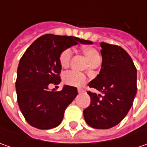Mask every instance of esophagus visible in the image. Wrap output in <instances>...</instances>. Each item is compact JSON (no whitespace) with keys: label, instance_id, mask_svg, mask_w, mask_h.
I'll return each mask as SVG.
<instances>
[{"label":"esophagus","instance_id":"34e87169","mask_svg":"<svg viewBox=\"0 0 147 147\" xmlns=\"http://www.w3.org/2000/svg\"><path fill=\"white\" fill-rule=\"evenodd\" d=\"M78 93H82V92H83V90L82 89H78Z\"/></svg>","mask_w":147,"mask_h":147}]
</instances>
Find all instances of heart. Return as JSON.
Wrapping results in <instances>:
<instances>
[{"label":"heart","instance_id":"1","mask_svg":"<svg viewBox=\"0 0 147 147\" xmlns=\"http://www.w3.org/2000/svg\"><path fill=\"white\" fill-rule=\"evenodd\" d=\"M82 52L87 57L88 61L92 65L99 64L100 57L99 52L96 48L92 47H85L82 48ZM73 57V51L70 48H65L61 51L59 55V64L62 67L66 68L70 64ZM64 81L66 84L74 87H82L87 81V78L84 74L74 70L66 72L64 74Z\"/></svg>","mask_w":147,"mask_h":147}]
</instances>
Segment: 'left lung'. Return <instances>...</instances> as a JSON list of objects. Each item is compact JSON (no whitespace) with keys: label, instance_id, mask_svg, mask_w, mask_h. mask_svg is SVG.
Masks as SVG:
<instances>
[{"label":"left lung","instance_id":"8db88e82","mask_svg":"<svg viewBox=\"0 0 147 147\" xmlns=\"http://www.w3.org/2000/svg\"><path fill=\"white\" fill-rule=\"evenodd\" d=\"M100 45L101 69L88 86L103 96L88 91L91 104L83 110V116L89 126L108 129L119 123L133 105L137 93V69L121 47L103 42Z\"/></svg>","mask_w":147,"mask_h":147}]
</instances>
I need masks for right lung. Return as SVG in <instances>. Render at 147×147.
<instances>
[{
    "label": "right lung",
    "instance_id": "add662e5",
    "mask_svg": "<svg viewBox=\"0 0 147 147\" xmlns=\"http://www.w3.org/2000/svg\"><path fill=\"white\" fill-rule=\"evenodd\" d=\"M79 42L92 44L76 37L45 34L32 43L21 57L15 82L17 100L26 121L32 127H57L66 108L77 96L75 87L65 85L60 92H55L49 90V85L61 81V51Z\"/></svg>",
    "mask_w": 147,
    "mask_h": 147
}]
</instances>
